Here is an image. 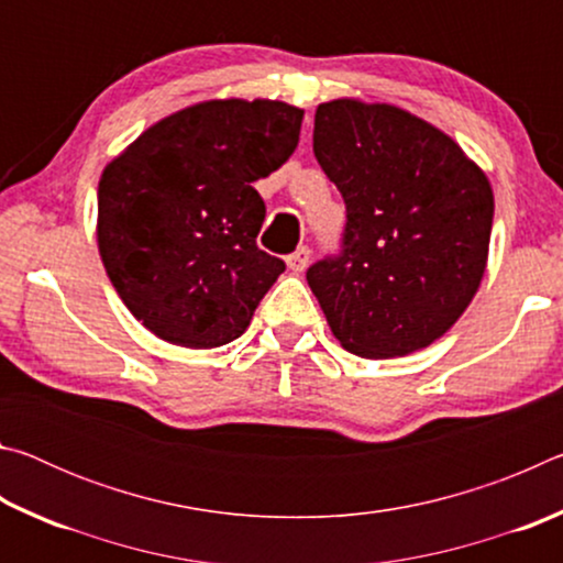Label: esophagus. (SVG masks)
Instances as JSON below:
<instances>
[{
    "label": "esophagus",
    "instance_id": "1",
    "mask_svg": "<svg viewBox=\"0 0 563 563\" xmlns=\"http://www.w3.org/2000/svg\"><path fill=\"white\" fill-rule=\"evenodd\" d=\"M310 255H312V251H310L308 245H298V247H295V251L288 255V258H285V263H288V268H290L292 273H302L305 268H308Z\"/></svg>",
    "mask_w": 563,
    "mask_h": 563
}]
</instances>
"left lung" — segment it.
I'll return each instance as SVG.
<instances>
[{"label": "left lung", "instance_id": "8db88e82", "mask_svg": "<svg viewBox=\"0 0 563 563\" xmlns=\"http://www.w3.org/2000/svg\"><path fill=\"white\" fill-rule=\"evenodd\" d=\"M312 151L345 201L335 253L305 278L342 347L395 357L450 330L487 265V176L440 129L387 103H320Z\"/></svg>", "mask_w": 563, "mask_h": 563}]
</instances>
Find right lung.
I'll return each instance as SVG.
<instances>
[{
    "instance_id": "right-lung-1",
    "label": "right lung",
    "mask_w": 563,
    "mask_h": 563,
    "mask_svg": "<svg viewBox=\"0 0 563 563\" xmlns=\"http://www.w3.org/2000/svg\"><path fill=\"white\" fill-rule=\"evenodd\" d=\"M302 111L283 101H206L141 133L99 180V253L133 318L161 340L241 338L285 263L255 245L253 184L292 156Z\"/></svg>"
}]
</instances>
